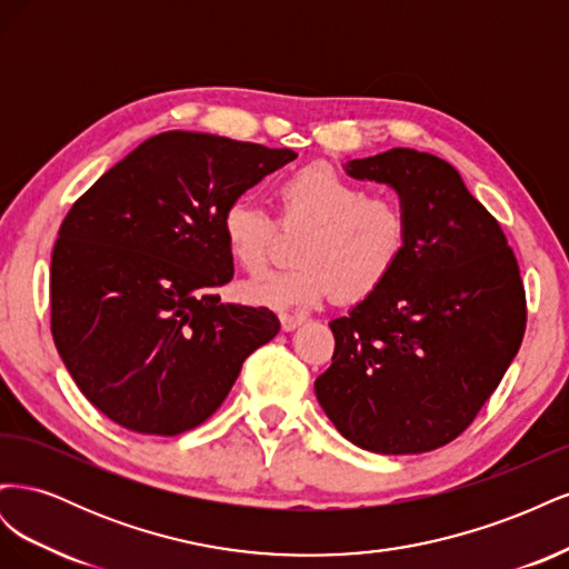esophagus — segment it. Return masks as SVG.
Returning <instances> with one entry per match:
<instances>
[{
    "instance_id": "34e87169",
    "label": "esophagus",
    "mask_w": 569,
    "mask_h": 569,
    "mask_svg": "<svg viewBox=\"0 0 569 569\" xmlns=\"http://www.w3.org/2000/svg\"><path fill=\"white\" fill-rule=\"evenodd\" d=\"M303 316H299V313H280V322H282V330L284 332H291V330H297L299 325H303Z\"/></svg>"
}]
</instances>
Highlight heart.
Instances as JSON below:
<instances>
[{"label": "heart", "instance_id": "1", "mask_svg": "<svg viewBox=\"0 0 569 569\" xmlns=\"http://www.w3.org/2000/svg\"><path fill=\"white\" fill-rule=\"evenodd\" d=\"M284 226H301L295 249L299 263L258 274L239 289L244 301L268 308H297L325 301L337 289L341 299H366L399 266L408 222L399 206L337 168L313 163L278 187ZM272 218L247 197L232 199L220 216V232L232 261L263 270L270 256Z\"/></svg>", "mask_w": 569, "mask_h": 569}]
</instances>
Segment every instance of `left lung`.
<instances>
[{
  "label": "left lung",
  "mask_w": 569,
  "mask_h": 569,
  "mask_svg": "<svg viewBox=\"0 0 569 569\" xmlns=\"http://www.w3.org/2000/svg\"><path fill=\"white\" fill-rule=\"evenodd\" d=\"M347 173L393 187L408 234L389 280L330 322L335 356L316 396L360 449L435 451L470 427L520 349L518 258L458 170L432 153L396 147L349 161Z\"/></svg>",
  "instance_id": "1"
}]
</instances>
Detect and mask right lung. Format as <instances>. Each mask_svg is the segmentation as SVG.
I'll use <instances>...</instances> for the list:
<instances>
[{"label": "right lung", "instance_id": "add662e5", "mask_svg": "<svg viewBox=\"0 0 569 569\" xmlns=\"http://www.w3.org/2000/svg\"><path fill=\"white\" fill-rule=\"evenodd\" d=\"M291 149L170 130L107 170L51 251V335L94 408L130 432L176 437L226 401L244 360L280 332L268 308L220 301L226 206Z\"/></svg>", "mask_w": 569, "mask_h": 569}]
</instances>
